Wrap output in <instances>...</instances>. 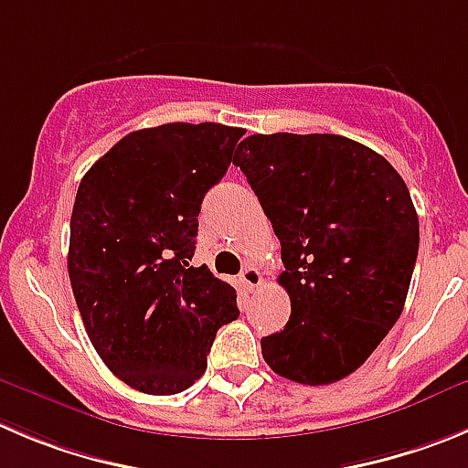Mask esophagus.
<instances>
[{
	"label": "esophagus",
	"mask_w": 468,
	"mask_h": 468,
	"mask_svg": "<svg viewBox=\"0 0 468 468\" xmlns=\"http://www.w3.org/2000/svg\"><path fill=\"white\" fill-rule=\"evenodd\" d=\"M239 283H242L247 291H256V288L263 283V274H261V270H256L249 265V268H244L242 272H239Z\"/></svg>",
	"instance_id": "1"
}]
</instances>
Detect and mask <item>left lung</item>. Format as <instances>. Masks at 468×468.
<instances>
[{"mask_svg": "<svg viewBox=\"0 0 468 468\" xmlns=\"http://www.w3.org/2000/svg\"><path fill=\"white\" fill-rule=\"evenodd\" d=\"M239 165L282 242L291 298L261 339L272 372L304 386L353 374L404 309L420 229L404 180L369 147L333 133H256Z\"/></svg>", "mask_w": 468, "mask_h": 468, "instance_id": "obj_1", "label": "left lung"}]
</instances>
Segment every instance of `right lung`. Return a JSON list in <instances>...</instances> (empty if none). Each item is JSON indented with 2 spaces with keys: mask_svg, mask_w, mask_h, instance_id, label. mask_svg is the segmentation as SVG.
Wrapping results in <instances>:
<instances>
[{
  "mask_svg": "<svg viewBox=\"0 0 468 468\" xmlns=\"http://www.w3.org/2000/svg\"><path fill=\"white\" fill-rule=\"evenodd\" d=\"M242 135L214 122L133 131L78 186L69 279L91 346L133 390L194 386L217 330L239 316L235 288L189 261L200 203Z\"/></svg>",
  "mask_w": 468,
  "mask_h": 468,
  "instance_id": "add662e5",
  "label": "right lung"
}]
</instances>
